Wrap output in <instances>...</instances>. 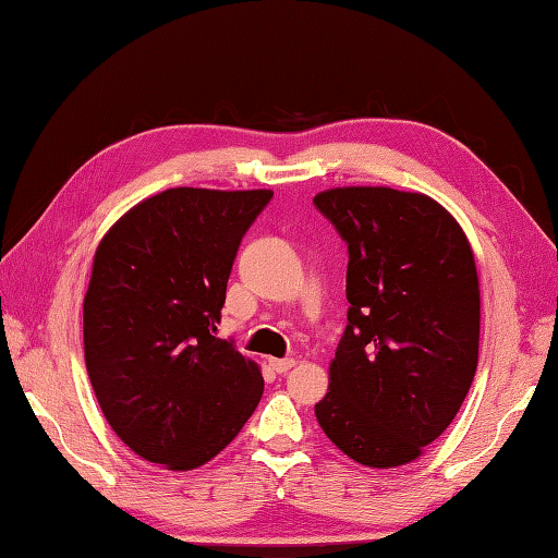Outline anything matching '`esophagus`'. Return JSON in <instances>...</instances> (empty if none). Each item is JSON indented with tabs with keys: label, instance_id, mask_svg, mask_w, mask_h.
<instances>
[{
	"label": "esophagus",
	"instance_id": "1",
	"mask_svg": "<svg viewBox=\"0 0 558 558\" xmlns=\"http://www.w3.org/2000/svg\"><path fill=\"white\" fill-rule=\"evenodd\" d=\"M270 366H272V372L286 374V372H290L292 366H294V360H292V357H286V360H270Z\"/></svg>",
	"mask_w": 558,
	"mask_h": 558
}]
</instances>
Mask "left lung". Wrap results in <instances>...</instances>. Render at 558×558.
Returning <instances> with one entry per match:
<instances>
[{
    "label": "left lung",
    "instance_id": "8db88e82",
    "mask_svg": "<svg viewBox=\"0 0 558 558\" xmlns=\"http://www.w3.org/2000/svg\"><path fill=\"white\" fill-rule=\"evenodd\" d=\"M314 206L350 256L348 326L316 420L360 465H405L448 429L475 378V256L456 218L424 194L345 186Z\"/></svg>",
    "mask_w": 558,
    "mask_h": 558
}]
</instances>
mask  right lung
<instances>
[{
  "instance_id": "1",
  "label": "right lung",
  "mask_w": 558,
  "mask_h": 558,
  "mask_svg": "<svg viewBox=\"0 0 558 558\" xmlns=\"http://www.w3.org/2000/svg\"><path fill=\"white\" fill-rule=\"evenodd\" d=\"M272 192L177 186L117 220L93 258L83 350L105 420L168 470L216 458L252 417L264 376L216 338L242 236Z\"/></svg>"
}]
</instances>
